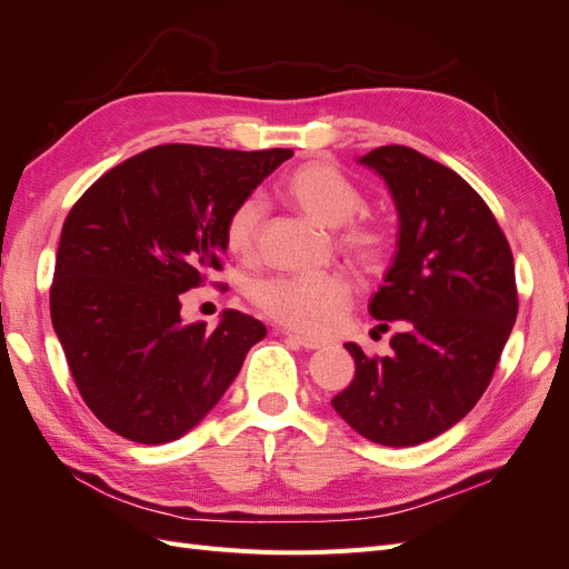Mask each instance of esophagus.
<instances>
[{"label": "esophagus", "instance_id": "obj_1", "mask_svg": "<svg viewBox=\"0 0 569 569\" xmlns=\"http://www.w3.org/2000/svg\"><path fill=\"white\" fill-rule=\"evenodd\" d=\"M284 337L291 339V341H297L299 347H303V349H325V347H327V341L303 337V335H297V332H284Z\"/></svg>", "mask_w": 569, "mask_h": 569}]
</instances>
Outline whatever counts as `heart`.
Instances as JSON below:
<instances>
[{"mask_svg": "<svg viewBox=\"0 0 569 569\" xmlns=\"http://www.w3.org/2000/svg\"><path fill=\"white\" fill-rule=\"evenodd\" d=\"M282 194L301 213L320 226L339 228L337 247L360 270H380L391 253L387 222L363 209L366 197L341 168L330 161H308L291 170L282 182ZM266 206L249 194L228 213L226 247L237 258H251L261 239ZM353 287L341 272L322 274H274L253 289V301L266 316L291 330L325 335L335 330L351 306Z\"/></svg>", "mask_w": 569, "mask_h": 569, "instance_id": "b5f03b06", "label": "heart"}]
</instances>
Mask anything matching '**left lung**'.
<instances>
[{
	"instance_id": "obj_1",
	"label": "left lung",
	"mask_w": 569,
	"mask_h": 569,
	"mask_svg": "<svg viewBox=\"0 0 569 569\" xmlns=\"http://www.w3.org/2000/svg\"><path fill=\"white\" fill-rule=\"evenodd\" d=\"M358 161L385 178L401 222L370 316L403 320V330L385 358L347 343L356 377L332 406L360 437L416 446L468 416L491 382L518 318L512 251L487 201L451 168L401 144Z\"/></svg>"
}]
</instances>
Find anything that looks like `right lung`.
Returning <instances> with one entry per match:
<instances>
[{
  "label": "right lung",
  "instance_id": "right-lung-1",
  "mask_svg": "<svg viewBox=\"0 0 569 569\" xmlns=\"http://www.w3.org/2000/svg\"><path fill=\"white\" fill-rule=\"evenodd\" d=\"M291 149L159 144L101 176L66 216L49 291L51 325L82 401L137 443L203 420L266 325L226 311L184 325L180 295L222 270L226 220Z\"/></svg>",
  "mask_w": 569,
  "mask_h": 569
}]
</instances>
